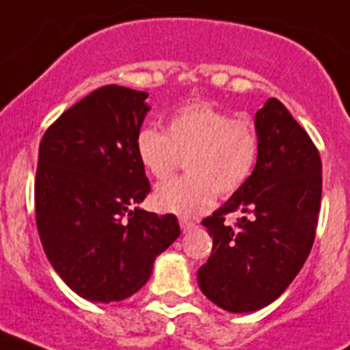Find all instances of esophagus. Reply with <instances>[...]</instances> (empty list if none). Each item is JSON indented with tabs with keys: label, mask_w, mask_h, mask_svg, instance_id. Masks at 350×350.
<instances>
[{
	"label": "esophagus",
	"mask_w": 350,
	"mask_h": 350,
	"mask_svg": "<svg viewBox=\"0 0 350 350\" xmlns=\"http://www.w3.org/2000/svg\"><path fill=\"white\" fill-rule=\"evenodd\" d=\"M178 224H180L182 233H187V231H191V230H194V228H196V224H194L193 221H189V219H187V217H180V219H178Z\"/></svg>",
	"instance_id": "1"
}]
</instances>
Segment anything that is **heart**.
I'll return each mask as SVG.
<instances>
[{
  "mask_svg": "<svg viewBox=\"0 0 350 350\" xmlns=\"http://www.w3.org/2000/svg\"><path fill=\"white\" fill-rule=\"evenodd\" d=\"M135 147L142 166L157 180L172 177L185 157L187 175L157 185L154 202L166 212L198 215L212 206L215 193L231 196L249 182L261 142L250 119L194 100L170 113L166 133L142 128Z\"/></svg>",
  "mask_w": 350,
  "mask_h": 350,
  "instance_id": "b5f03b06",
  "label": "heart"
}]
</instances>
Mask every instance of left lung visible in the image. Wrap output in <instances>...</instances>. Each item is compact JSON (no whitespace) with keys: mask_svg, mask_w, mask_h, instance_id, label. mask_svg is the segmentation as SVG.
<instances>
[{"mask_svg":"<svg viewBox=\"0 0 350 350\" xmlns=\"http://www.w3.org/2000/svg\"><path fill=\"white\" fill-rule=\"evenodd\" d=\"M254 124L261 147L252 177L203 219L213 247L198 284L233 314L267 307L295 280L310 254L323 193L319 150L277 98ZM231 211L243 213L234 226L224 222Z\"/></svg>","mask_w":350,"mask_h":350,"instance_id":"1","label":"left lung"}]
</instances>
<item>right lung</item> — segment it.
I'll list each match as a JSON object with an SVG mask.
<instances>
[{"label":"right lung","instance_id":"add662e5","mask_svg":"<svg viewBox=\"0 0 350 350\" xmlns=\"http://www.w3.org/2000/svg\"><path fill=\"white\" fill-rule=\"evenodd\" d=\"M147 92L105 85L55 120L40 142L36 228L49 261L89 301L129 298L180 234L173 213L138 208L150 193L137 135Z\"/></svg>","mask_w":350,"mask_h":350}]
</instances>
